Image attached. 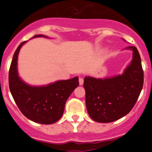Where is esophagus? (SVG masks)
<instances>
[{"instance_id":"34e87169","label":"esophagus","mask_w":152,"mask_h":152,"mask_svg":"<svg viewBox=\"0 0 152 152\" xmlns=\"http://www.w3.org/2000/svg\"><path fill=\"white\" fill-rule=\"evenodd\" d=\"M79 83H80V86L83 84V78H82V77H80V79H79Z\"/></svg>"}]
</instances>
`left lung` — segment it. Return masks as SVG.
<instances>
[{"mask_svg": "<svg viewBox=\"0 0 152 152\" xmlns=\"http://www.w3.org/2000/svg\"><path fill=\"white\" fill-rule=\"evenodd\" d=\"M124 49L132 51L133 56L121 75L84 78L86 109L92 119L99 123L113 122L127 115L143 87L144 72L138 51L134 46Z\"/></svg>", "mask_w": 152, "mask_h": 152, "instance_id": "1", "label": "left lung"}]
</instances>
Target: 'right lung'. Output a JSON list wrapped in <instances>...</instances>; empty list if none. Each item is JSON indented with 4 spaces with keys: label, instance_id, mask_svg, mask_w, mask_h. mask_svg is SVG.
<instances>
[{
    "label": "right lung",
    "instance_id": "add662e5",
    "mask_svg": "<svg viewBox=\"0 0 152 152\" xmlns=\"http://www.w3.org/2000/svg\"><path fill=\"white\" fill-rule=\"evenodd\" d=\"M48 38L37 35L33 38ZM23 42L15 51L9 70V87L11 95L21 113L29 120L42 124H54L62 117L65 104L79 86V78L58 80L44 86H31L23 81L18 71V57Z\"/></svg>",
    "mask_w": 152,
    "mask_h": 152
}]
</instances>
